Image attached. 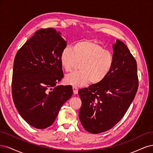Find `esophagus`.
I'll list each match as a JSON object with an SVG mask.
<instances>
[{"mask_svg":"<svg viewBox=\"0 0 153 153\" xmlns=\"http://www.w3.org/2000/svg\"><path fill=\"white\" fill-rule=\"evenodd\" d=\"M72 89H73V92L74 94H77L78 93V88L76 86H73L72 87Z\"/></svg>","mask_w":153,"mask_h":153,"instance_id":"obj_1","label":"esophagus"}]
</instances>
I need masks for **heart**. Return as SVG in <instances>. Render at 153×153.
Returning <instances> with one entry per match:
<instances>
[{
	"mask_svg": "<svg viewBox=\"0 0 153 153\" xmlns=\"http://www.w3.org/2000/svg\"><path fill=\"white\" fill-rule=\"evenodd\" d=\"M62 66L66 72H71L80 63L79 71L65 76L68 85L81 87L91 82L97 85L109 76L114 66L113 54L101 44L91 41H82L73 46L66 47L60 55Z\"/></svg>",
	"mask_w": 153,
	"mask_h": 153,
	"instance_id": "1",
	"label": "heart"
}]
</instances>
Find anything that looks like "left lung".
<instances>
[{"label":"left lung","mask_w":153,"mask_h":153,"mask_svg":"<svg viewBox=\"0 0 153 153\" xmlns=\"http://www.w3.org/2000/svg\"><path fill=\"white\" fill-rule=\"evenodd\" d=\"M112 48L114 63L109 76L100 83L78 91L82 101L79 117L91 134L115 126L128 109L139 86L137 62L128 48L117 39Z\"/></svg>","instance_id":"8db88e82"}]
</instances>
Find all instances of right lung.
Returning a JSON list of instances; mask_svg holds the SVG:
<instances>
[{
	"instance_id": "right-lung-1",
	"label": "right lung",
	"mask_w": 153,
	"mask_h": 153,
	"mask_svg": "<svg viewBox=\"0 0 153 153\" xmlns=\"http://www.w3.org/2000/svg\"><path fill=\"white\" fill-rule=\"evenodd\" d=\"M66 46L60 32L53 28L40 29L14 58V105L23 119L37 129L51 126L72 95V86H56L63 77L60 55Z\"/></svg>"
}]
</instances>
